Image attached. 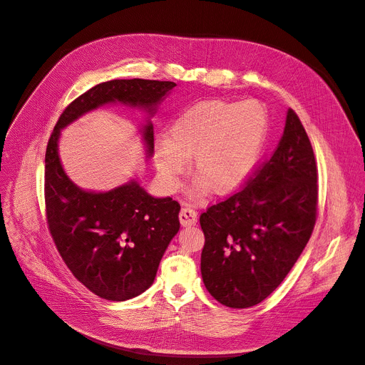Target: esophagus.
Listing matches in <instances>:
<instances>
[{"label":"esophagus","instance_id":"esophagus-1","mask_svg":"<svg viewBox=\"0 0 365 365\" xmlns=\"http://www.w3.org/2000/svg\"><path fill=\"white\" fill-rule=\"evenodd\" d=\"M179 220H180V224L183 227H190V225H195L196 221H197V214L196 211H193L192 208H182L180 210V214H179Z\"/></svg>","mask_w":365,"mask_h":365}]
</instances>
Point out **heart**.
<instances>
[{"mask_svg": "<svg viewBox=\"0 0 365 365\" xmlns=\"http://www.w3.org/2000/svg\"><path fill=\"white\" fill-rule=\"evenodd\" d=\"M268 130L262 105L222 101L201 102L183 110L170 125L168 138L157 140L153 158L160 182L175 190L192 158L200 175L196 189L224 195L237 189L250 175Z\"/></svg>", "mask_w": 365, "mask_h": 365, "instance_id": "b5f03b06", "label": "heart"}]
</instances>
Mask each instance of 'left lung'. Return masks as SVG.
<instances>
[{
    "mask_svg": "<svg viewBox=\"0 0 365 365\" xmlns=\"http://www.w3.org/2000/svg\"><path fill=\"white\" fill-rule=\"evenodd\" d=\"M317 215V169L306 130L287 110L282 137L256 176L200 218L201 274L231 309L263 302L304 250Z\"/></svg>",
    "mask_w": 365,
    "mask_h": 365,
    "instance_id": "8db88e82",
    "label": "left lung"
}]
</instances>
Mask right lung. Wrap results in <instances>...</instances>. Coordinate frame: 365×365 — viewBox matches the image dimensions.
Listing matches in <instances>:
<instances>
[{"instance_id": "add662e5", "label": "right lung", "mask_w": 365, "mask_h": 365, "mask_svg": "<svg viewBox=\"0 0 365 365\" xmlns=\"http://www.w3.org/2000/svg\"><path fill=\"white\" fill-rule=\"evenodd\" d=\"M175 86L141 78L97 84L62 112L48 143L45 200L49 231L73 275L105 300L125 302L153 285L160 260L180 228V205L170 196H151L137 179L105 192L80 187L62 168L61 130L106 105L141 109L145 122L140 134L145 157L151 158V118Z\"/></svg>"}]
</instances>
